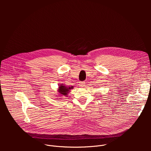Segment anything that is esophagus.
I'll return each instance as SVG.
<instances>
[{
    "label": "esophagus",
    "mask_w": 151,
    "mask_h": 151,
    "mask_svg": "<svg viewBox=\"0 0 151 151\" xmlns=\"http://www.w3.org/2000/svg\"><path fill=\"white\" fill-rule=\"evenodd\" d=\"M85 85V82H83V81H81V82H79L80 87H84Z\"/></svg>",
    "instance_id": "obj_1"
}]
</instances>
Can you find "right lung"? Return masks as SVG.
<instances>
[{"label":"right lung","mask_w":151,"mask_h":151,"mask_svg":"<svg viewBox=\"0 0 151 151\" xmlns=\"http://www.w3.org/2000/svg\"><path fill=\"white\" fill-rule=\"evenodd\" d=\"M71 88H73V87H66L65 86L63 85V84H61L60 86H59L58 92L63 96H66Z\"/></svg>","instance_id":"1"}]
</instances>
